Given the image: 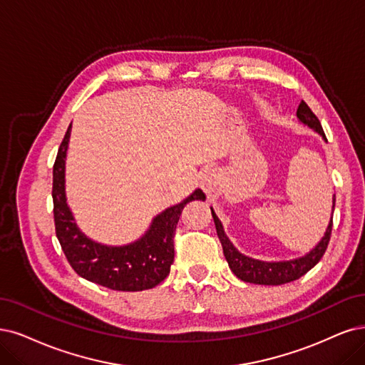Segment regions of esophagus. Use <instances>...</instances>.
Wrapping results in <instances>:
<instances>
[{
	"label": "esophagus",
	"instance_id": "esophagus-1",
	"mask_svg": "<svg viewBox=\"0 0 365 365\" xmlns=\"http://www.w3.org/2000/svg\"><path fill=\"white\" fill-rule=\"evenodd\" d=\"M218 185H220V174L215 168H209L206 170L203 174H201V179H200V187L203 190V192L206 195H213L218 190Z\"/></svg>",
	"mask_w": 365,
	"mask_h": 365
}]
</instances>
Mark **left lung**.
Masks as SVG:
<instances>
[{
	"instance_id": "left-lung-1",
	"label": "left lung",
	"mask_w": 365,
	"mask_h": 365,
	"mask_svg": "<svg viewBox=\"0 0 365 365\" xmlns=\"http://www.w3.org/2000/svg\"><path fill=\"white\" fill-rule=\"evenodd\" d=\"M296 117H298V120L302 125L317 132L320 137L327 141L325 132H323V129H322L319 118L314 115V113L312 110H309V106L304 101L298 106ZM334 207H335V195L332 197V213H334ZM210 210H212V217L215 221V227H217L220 242L222 245L225 260H227L228 266H230L232 272L239 279L245 281V282H252V284L281 286V284H286V282H292L294 279L301 278L302 275H305L309 271V269H313L320 262L323 254H325V251L328 248L329 239H331L332 217L329 220L325 235H323V237L317 242V245L312 251H308L305 255H302V257L292 259V260H281V262H263V260L252 259V257H248V255H245V254H242L225 235L222 222L217 217V213H215L213 207H210Z\"/></svg>"
}]
</instances>
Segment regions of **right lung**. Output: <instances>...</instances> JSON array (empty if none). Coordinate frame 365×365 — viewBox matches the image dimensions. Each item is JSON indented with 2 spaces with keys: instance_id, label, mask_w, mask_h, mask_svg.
Returning <instances> with one entry per match:
<instances>
[{
  "instance_id": "obj_1",
  "label": "right lung",
  "mask_w": 365,
  "mask_h": 365,
  "mask_svg": "<svg viewBox=\"0 0 365 365\" xmlns=\"http://www.w3.org/2000/svg\"><path fill=\"white\" fill-rule=\"evenodd\" d=\"M72 123L67 128L53 164L52 200L56 233L73 271L99 286L120 292L153 289L170 274L174 262V232L183 207L192 200H205L195 190L180 203L167 207L152 220L147 232L126 245H105L90 239L75 222L66 197V156Z\"/></svg>"
}]
</instances>
